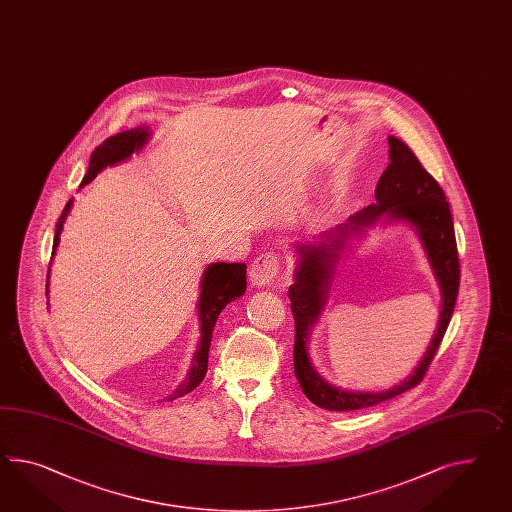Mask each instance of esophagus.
<instances>
[{
	"mask_svg": "<svg viewBox=\"0 0 512 512\" xmlns=\"http://www.w3.org/2000/svg\"><path fill=\"white\" fill-rule=\"evenodd\" d=\"M279 274V257L275 253H262L250 266V279L255 287L272 285Z\"/></svg>",
	"mask_w": 512,
	"mask_h": 512,
	"instance_id": "obj_1",
	"label": "esophagus"
}]
</instances>
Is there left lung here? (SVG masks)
Wrapping results in <instances>:
<instances>
[{
	"instance_id": "obj_1",
	"label": "left lung",
	"mask_w": 512,
	"mask_h": 512,
	"mask_svg": "<svg viewBox=\"0 0 512 512\" xmlns=\"http://www.w3.org/2000/svg\"><path fill=\"white\" fill-rule=\"evenodd\" d=\"M390 164L381 175L375 188V203L362 211L351 214L346 224L325 231L312 242H296L298 268L296 281L288 288L290 309L296 324L294 340V374L300 381L301 390L314 405L327 411H357L377 405L381 401L396 398L399 394L416 387L437 355L438 346L448 329L455 301L459 294L461 268L453 231V218L448 200L435 177L425 170L411 148L396 137H388ZM379 219L407 221L419 233L425 244L430 263L438 277L443 296L438 331L425 359L403 384L383 393H349L329 386L313 370L308 359L306 344L310 327L323 310L330 277L339 253L345 249L347 238L360 234L366 226Z\"/></svg>"
}]
</instances>
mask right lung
Masks as SVG:
<instances>
[{
  "label": "right lung",
  "mask_w": 512,
  "mask_h": 512,
  "mask_svg": "<svg viewBox=\"0 0 512 512\" xmlns=\"http://www.w3.org/2000/svg\"><path fill=\"white\" fill-rule=\"evenodd\" d=\"M148 138H150V129L144 127V125L129 129V131H122L114 137L107 138L92 153L90 163H88V172L81 181V187L88 185L96 175L100 174L103 168L129 159L135 151L140 150L148 142ZM70 209H72V200L66 203L63 214L55 225V238H53L51 255H55L57 246L61 242V231H63L64 222H66V216H68ZM48 283H50V272H48ZM244 292H246V264L244 262H214V264H209L205 268L203 279H201L200 301H198L200 346L194 353L192 366H190V372L185 377V381L175 388L174 394L168 399L185 396L203 381V377L207 374L212 329H214V324L218 320V314L224 311L227 303L237 300ZM46 294H48V290H46Z\"/></svg>",
  "instance_id": "add662e5"
}]
</instances>
